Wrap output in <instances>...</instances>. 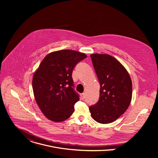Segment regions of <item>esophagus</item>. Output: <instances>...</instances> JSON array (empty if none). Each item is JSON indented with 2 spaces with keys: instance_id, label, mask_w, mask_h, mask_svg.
I'll list each match as a JSON object with an SVG mask.
<instances>
[{
  "instance_id": "34e87169",
  "label": "esophagus",
  "mask_w": 158,
  "mask_h": 158,
  "mask_svg": "<svg viewBox=\"0 0 158 158\" xmlns=\"http://www.w3.org/2000/svg\"><path fill=\"white\" fill-rule=\"evenodd\" d=\"M81 98H82V99H84L85 98V93H82V94H81Z\"/></svg>"
}]
</instances>
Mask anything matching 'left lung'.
Listing matches in <instances>:
<instances>
[{"label": "left lung", "instance_id": "left-lung-1", "mask_svg": "<svg viewBox=\"0 0 158 158\" xmlns=\"http://www.w3.org/2000/svg\"><path fill=\"white\" fill-rule=\"evenodd\" d=\"M100 84L98 102L89 107L92 118L101 124L114 122L127 109L132 99V81L125 67L109 54L91 55Z\"/></svg>", "mask_w": 158, "mask_h": 158}]
</instances>
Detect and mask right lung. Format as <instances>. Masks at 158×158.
<instances>
[{"mask_svg":"<svg viewBox=\"0 0 158 158\" xmlns=\"http://www.w3.org/2000/svg\"><path fill=\"white\" fill-rule=\"evenodd\" d=\"M82 52L61 50L48 54L32 79L35 99L48 119L61 122L70 118L79 100L74 89L72 73L76 64L86 58Z\"/></svg>","mask_w":158,"mask_h":158,"instance_id":"1","label":"right lung"}]
</instances>
